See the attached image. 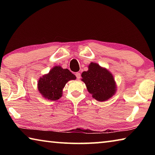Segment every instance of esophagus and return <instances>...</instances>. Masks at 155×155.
Wrapping results in <instances>:
<instances>
[{
	"instance_id": "1",
	"label": "esophagus",
	"mask_w": 155,
	"mask_h": 155,
	"mask_svg": "<svg viewBox=\"0 0 155 155\" xmlns=\"http://www.w3.org/2000/svg\"><path fill=\"white\" fill-rule=\"evenodd\" d=\"M75 75H76V77H77V79H80L81 77V73L80 72H76L75 73Z\"/></svg>"
}]
</instances>
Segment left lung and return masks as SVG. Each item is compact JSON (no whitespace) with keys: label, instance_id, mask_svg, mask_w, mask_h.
<instances>
[{"label":"left lung","instance_id":"8db88e82","mask_svg":"<svg viewBox=\"0 0 155 155\" xmlns=\"http://www.w3.org/2000/svg\"><path fill=\"white\" fill-rule=\"evenodd\" d=\"M81 77L88 91L97 101H107L115 93L114 77L109 71L98 64L91 63L87 71L83 72Z\"/></svg>","mask_w":155,"mask_h":155}]
</instances>
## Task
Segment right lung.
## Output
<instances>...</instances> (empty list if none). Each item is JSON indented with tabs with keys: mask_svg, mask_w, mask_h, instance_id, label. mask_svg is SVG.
<instances>
[{
	"mask_svg": "<svg viewBox=\"0 0 155 155\" xmlns=\"http://www.w3.org/2000/svg\"><path fill=\"white\" fill-rule=\"evenodd\" d=\"M76 79V76L68 69L55 66L48 74L43 76L38 81V90L44 98L57 101L62 96L63 88L68 81Z\"/></svg>",
	"mask_w": 155,
	"mask_h": 155,
	"instance_id": "add662e5",
	"label": "right lung"
}]
</instances>
